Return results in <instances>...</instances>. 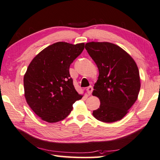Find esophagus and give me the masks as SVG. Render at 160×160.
<instances>
[{
  "label": "esophagus",
  "mask_w": 160,
  "mask_h": 160,
  "mask_svg": "<svg viewBox=\"0 0 160 160\" xmlns=\"http://www.w3.org/2000/svg\"><path fill=\"white\" fill-rule=\"evenodd\" d=\"M86 90H87V93L89 95H90V94H92V90H93V87H92V86H89L88 88H87Z\"/></svg>",
  "instance_id": "34e87169"
}]
</instances>
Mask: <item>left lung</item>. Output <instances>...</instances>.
Returning a JSON list of instances; mask_svg holds the SVG:
<instances>
[{
    "label": "left lung",
    "mask_w": 160,
    "mask_h": 160,
    "mask_svg": "<svg viewBox=\"0 0 160 160\" xmlns=\"http://www.w3.org/2000/svg\"><path fill=\"white\" fill-rule=\"evenodd\" d=\"M85 48L99 72L92 94L101 104L92 115L103 122L119 121L138 99L140 79L137 64L122 48L108 42H90Z\"/></svg>",
    "instance_id": "8db88e82"
}]
</instances>
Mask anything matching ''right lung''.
I'll return each instance as SVG.
<instances>
[{
    "instance_id": "right-lung-1",
    "label": "right lung",
    "mask_w": 160,
    "mask_h": 160,
    "mask_svg": "<svg viewBox=\"0 0 160 160\" xmlns=\"http://www.w3.org/2000/svg\"><path fill=\"white\" fill-rule=\"evenodd\" d=\"M84 45L57 42L42 50L29 65L23 79L25 97L43 121L54 123L66 118L73 103L82 98L74 88L69 69Z\"/></svg>"
}]
</instances>
